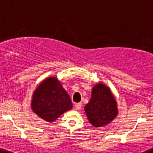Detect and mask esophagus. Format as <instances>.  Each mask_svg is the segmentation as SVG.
I'll return each instance as SVG.
<instances>
[{"instance_id":"esophagus-1","label":"esophagus","mask_w":153,"mask_h":153,"mask_svg":"<svg viewBox=\"0 0 153 153\" xmlns=\"http://www.w3.org/2000/svg\"><path fill=\"white\" fill-rule=\"evenodd\" d=\"M75 109L77 110V111H78V110H80L81 108V103H76L75 105Z\"/></svg>"}]
</instances>
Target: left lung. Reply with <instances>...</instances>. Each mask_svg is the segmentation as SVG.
Instances as JSON below:
<instances>
[{
  "mask_svg": "<svg viewBox=\"0 0 153 153\" xmlns=\"http://www.w3.org/2000/svg\"><path fill=\"white\" fill-rule=\"evenodd\" d=\"M89 122L95 127L110 123L117 115V102L111 90L102 84H96L92 90L91 99L84 107Z\"/></svg>",
  "mask_w": 153,
  "mask_h": 153,
  "instance_id": "8db88e82",
  "label": "left lung"
}]
</instances>
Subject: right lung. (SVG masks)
Masks as SVG:
<instances>
[{
    "label": "right lung",
    "mask_w": 153,
    "mask_h": 153,
    "mask_svg": "<svg viewBox=\"0 0 153 153\" xmlns=\"http://www.w3.org/2000/svg\"><path fill=\"white\" fill-rule=\"evenodd\" d=\"M32 110L47 122H54L72 108L68 93L56 78H47L34 91Z\"/></svg>",
    "instance_id": "obj_1"
}]
</instances>
